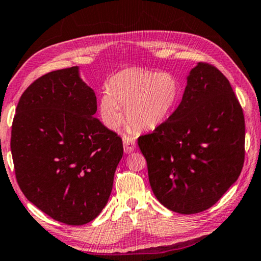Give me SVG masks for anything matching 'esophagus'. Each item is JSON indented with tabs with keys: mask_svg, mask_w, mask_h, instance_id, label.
Instances as JSON below:
<instances>
[{
	"mask_svg": "<svg viewBox=\"0 0 261 261\" xmlns=\"http://www.w3.org/2000/svg\"><path fill=\"white\" fill-rule=\"evenodd\" d=\"M122 142H123L124 153L126 154H129L135 149V140L133 138L128 137V135H123Z\"/></svg>",
	"mask_w": 261,
	"mask_h": 261,
	"instance_id": "esophagus-1",
	"label": "esophagus"
}]
</instances>
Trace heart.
Masks as SVG:
<instances>
[{
	"label": "heart",
	"instance_id": "obj_1",
	"mask_svg": "<svg viewBox=\"0 0 261 261\" xmlns=\"http://www.w3.org/2000/svg\"><path fill=\"white\" fill-rule=\"evenodd\" d=\"M180 96L181 84L175 75L130 68L111 79L108 93L99 100L100 116L106 126L116 129L122 121V107L130 127L150 130L171 116Z\"/></svg>",
	"mask_w": 261,
	"mask_h": 261
}]
</instances>
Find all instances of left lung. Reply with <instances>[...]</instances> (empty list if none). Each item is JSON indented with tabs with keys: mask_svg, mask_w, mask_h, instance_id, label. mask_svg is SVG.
Wrapping results in <instances>:
<instances>
[{
	"mask_svg": "<svg viewBox=\"0 0 261 261\" xmlns=\"http://www.w3.org/2000/svg\"><path fill=\"white\" fill-rule=\"evenodd\" d=\"M138 145L162 205L181 214L208 210L238 180L245 160L244 113L229 81L199 62L177 108Z\"/></svg>",
	"mask_w": 261,
	"mask_h": 261,
	"instance_id": "8db88e82",
	"label": "left lung"
}]
</instances>
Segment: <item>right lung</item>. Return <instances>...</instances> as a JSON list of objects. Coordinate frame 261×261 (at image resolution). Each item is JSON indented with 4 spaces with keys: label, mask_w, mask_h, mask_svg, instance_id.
<instances>
[{
    "label": "right lung",
    "mask_w": 261,
    "mask_h": 261,
    "mask_svg": "<svg viewBox=\"0 0 261 261\" xmlns=\"http://www.w3.org/2000/svg\"><path fill=\"white\" fill-rule=\"evenodd\" d=\"M96 96L79 67L50 71L22 94L11 127L18 186L56 221L80 226L107 205L122 140L94 118Z\"/></svg>",
    "instance_id": "right-lung-1"
}]
</instances>
